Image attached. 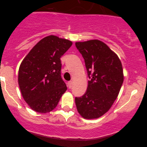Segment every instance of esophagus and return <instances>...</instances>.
<instances>
[{
    "label": "esophagus",
    "mask_w": 147,
    "mask_h": 147,
    "mask_svg": "<svg viewBox=\"0 0 147 147\" xmlns=\"http://www.w3.org/2000/svg\"><path fill=\"white\" fill-rule=\"evenodd\" d=\"M67 86H68V88H71V87H72V82L71 81H69L68 82H67Z\"/></svg>",
    "instance_id": "1"
}]
</instances>
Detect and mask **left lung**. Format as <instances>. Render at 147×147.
I'll list each match as a JSON object with an SVG mask.
<instances>
[{"label": "left lung", "instance_id": "8db88e82", "mask_svg": "<svg viewBox=\"0 0 147 147\" xmlns=\"http://www.w3.org/2000/svg\"><path fill=\"white\" fill-rule=\"evenodd\" d=\"M75 45L85 59L90 79L85 94L75 98L76 108L84 119H97L108 111L119 95L124 81L121 62L100 40Z\"/></svg>", "mask_w": 147, "mask_h": 147}]
</instances>
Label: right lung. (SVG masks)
I'll return each instance as SVG.
<instances>
[{"label": "right lung", "mask_w": 147, "mask_h": 147, "mask_svg": "<svg viewBox=\"0 0 147 147\" xmlns=\"http://www.w3.org/2000/svg\"><path fill=\"white\" fill-rule=\"evenodd\" d=\"M72 42L51 35L42 39L22 61L18 84L29 107L37 113L54 110L67 87L61 77V57Z\"/></svg>", "instance_id": "add662e5"}]
</instances>
